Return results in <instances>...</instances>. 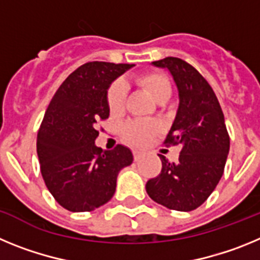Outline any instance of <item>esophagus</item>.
I'll list each match as a JSON object with an SVG mask.
<instances>
[{
  "label": "esophagus",
  "mask_w": 260,
  "mask_h": 260,
  "mask_svg": "<svg viewBox=\"0 0 260 260\" xmlns=\"http://www.w3.org/2000/svg\"><path fill=\"white\" fill-rule=\"evenodd\" d=\"M133 155H134L135 161H138V160H141V158H142V156H143V152H141V151H134V152H133Z\"/></svg>",
  "instance_id": "obj_1"
}]
</instances>
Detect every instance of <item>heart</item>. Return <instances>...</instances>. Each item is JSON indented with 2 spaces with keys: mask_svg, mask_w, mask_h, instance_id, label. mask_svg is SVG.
Masks as SVG:
<instances>
[{
  "mask_svg": "<svg viewBox=\"0 0 260 260\" xmlns=\"http://www.w3.org/2000/svg\"><path fill=\"white\" fill-rule=\"evenodd\" d=\"M137 82L147 89L155 100L160 102L162 99L171 96L172 87L169 80L161 73H146L138 75ZM126 96H127V84L125 80H116L108 89L107 103L110 113H119L125 108ZM160 132V125L147 119H133L128 121L122 128V135L127 143L133 146H146L150 143L157 133Z\"/></svg>",
  "mask_w": 260,
  "mask_h": 260,
  "instance_id": "heart-1",
  "label": "heart"
}]
</instances>
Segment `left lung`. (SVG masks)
Returning <instances> with one entry per match:
<instances>
[{
  "mask_svg": "<svg viewBox=\"0 0 260 260\" xmlns=\"http://www.w3.org/2000/svg\"><path fill=\"white\" fill-rule=\"evenodd\" d=\"M167 68L178 88L180 107L165 146L181 144L178 162L160 155L161 172L148 180L147 194L174 211H192L207 201L224 173L229 134L212 87L194 66L177 57L152 62Z\"/></svg>",
  "mask_w": 260,
  "mask_h": 260,
  "instance_id": "obj_1",
  "label": "left lung"
}]
</instances>
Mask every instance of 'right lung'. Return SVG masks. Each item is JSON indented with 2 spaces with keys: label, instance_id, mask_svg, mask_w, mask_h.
I'll use <instances>...</instances> for the list:
<instances>
[{
  "label": "right lung",
  "instance_id": "1",
  "mask_svg": "<svg viewBox=\"0 0 260 260\" xmlns=\"http://www.w3.org/2000/svg\"><path fill=\"white\" fill-rule=\"evenodd\" d=\"M132 66L87 62L63 80L48 105L36 141L41 176L57 203L71 212L109 202L119 171L133 162L127 147L95 146L98 123L109 117L108 87Z\"/></svg>",
  "mask_w": 260,
  "mask_h": 260
}]
</instances>
